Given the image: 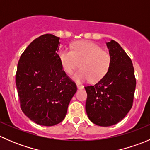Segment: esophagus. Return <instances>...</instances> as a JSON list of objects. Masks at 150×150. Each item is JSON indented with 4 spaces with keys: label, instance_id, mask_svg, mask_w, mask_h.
Masks as SVG:
<instances>
[{
    "label": "esophagus",
    "instance_id": "1",
    "mask_svg": "<svg viewBox=\"0 0 150 150\" xmlns=\"http://www.w3.org/2000/svg\"><path fill=\"white\" fill-rule=\"evenodd\" d=\"M77 87H78V89H83V88H84V86H81V85H79V84L77 85Z\"/></svg>",
    "mask_w": 150,
    "mask_h": 150
}]
</instances>
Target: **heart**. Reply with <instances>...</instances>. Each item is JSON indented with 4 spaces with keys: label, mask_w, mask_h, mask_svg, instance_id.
Wrapping results in <instances>:
<instances>
[{
    "label": "heart",
    "mask_w": 150,
    "mask_h": 150,
    "mask_svg": "<svg viewBox=\"0 0 150 150\" xmlns=\"http://www.w3.org/2000/svg\"><path fill=\"white\" fill-rule=\"evenodd\" d=\"M59 59L64 72L68 75L78 69H81L73 75L78 83L91 80L96 83L104 78L112 64L111 55L101 46L90 41H78L72 46V50L64 48L59 53Z\"/></svg>",
    "instance_id": "obj_1"
}]
</instances>
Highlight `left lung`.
<instances>
[{"instance_id":"left-lung-1","label":"left lung","mask_w":150,"mask_h":150,"mask_svg":"<svg viewBox=\"0 0 150 150\" xmlns=\"http://www.w3.org/2000/svg\"><path fill=\"white\" fill-rule=\"evenodd\" d=\"M112 57L110 70L94 85L85 86L86 110L92 122L110 126L122 120L131 109L136 88L132 61L115 40L107 43Z\"/></svg>"}]
</instances>
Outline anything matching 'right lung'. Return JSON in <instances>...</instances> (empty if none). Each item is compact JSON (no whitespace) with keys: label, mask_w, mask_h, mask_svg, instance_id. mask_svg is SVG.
Here are the masks:
<instances>
[{"label":"right lung","mask_w":150,"mask_h":150,"mask_svg":"<svg viewBox=\"0 0 150 150\" xmlns=\"http://www.w3.org/2000/svg\"><path fill=\"white\" fill-rule=\"evenodd\" d=\"M59 38L45 34L35 39L21 55L16 85L22 112L38 125L51 126L62 121L75 92V83L62 69Z\"/></svg>","instance_id":"add662e5"}]
</instances>
